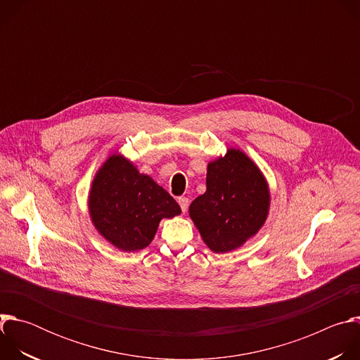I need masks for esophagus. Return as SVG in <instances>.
Here are the masks:
<instances>
[{"instance_id":"esophagus-1","label":"esophagus","mask_w":360,"mask_h":360,"mask_svg":"<svg viewBox=\"0 0 360 360\" xmlns=\"http://www.w3.org/2000/svg\"><path fill=\"white\" fill-rule=\"evenodd\" d=\"M178 203H179V207H181V210H182V212L185 214L186 210H188V207H189V199L185 198V196H181V198H178Z\"/></svg>"}]
</instances>
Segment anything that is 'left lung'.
Segmentation results:
<instances>
[{
	"mask_svg": "<svg viewBox=\"0 0 360 360\" xmlns=\"http://www.w3.org/2000/svg\"><path fill=\"white\" fill-rule=\"evenodd\" d=\"M268 182L239 149L208 164L207 191L189 207V217L203 242L215 253L242 246L258 233L269 214Z\"/></svg>",
	"mask_w": 360,
	"mask_h": 360,
	"instance_id": "left-lung-1",
	"label": "left lung"
}]
</instances>
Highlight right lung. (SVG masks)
<instances>
[{
    "instance_id": "add662e5",
    "label": "right lung",
    "mask_w": 360,
    "mask_h": 360,
    "mask_svg": "<svg viewBox=\"0 0 360 360\" xmlns=\"http://www.w3.org/2000/svg\"><path fill=\"white\" fill-rule=\"evenodd\" d=\"M88 208L94 226L115 248L134 252L146 248L162 218L181 214L176 200L150 176L120 153L96 172Z\"/></svg>"
}]
</instances>
